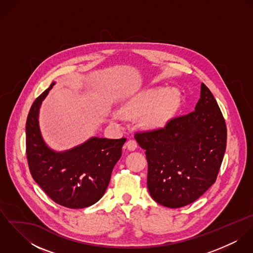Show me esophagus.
I'll use <instances>...</instances> for the list:
<instances>
[{"instance_id": "1", "label": "esophagus", "mask_w": 253, "mask_h": 253, "mask_svg": "<svg viewBox=\"0 0 253 253\" xmlns=\"http://www.w3.org/2000/svg\"><path fill=\"white\" fill-rule=\"evenodd\" d=\"M126 147L129 151H133L137 148V142L134 140V139H129L127 142H126Z\"/></svg>"}]
</instances>
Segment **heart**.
<instances>
[{
	"instance_id": "b5f03b06",
	"label": "heart",
	"mask_w": 253,
	"mask_h": 253,
	"mask_svg": "<svg viewBox=\"0 0 253 253\" xmlns=\"http://www.w3.org/2000/svg\"><path fill=\"white\" fill-rule=\"evenodd\" d=\"M180 105V93L175 89H154L143 92L133 98L125 108L129 116L144 113L145 126L161 127L173 116Z\"/></svg>"
}]
</instances>
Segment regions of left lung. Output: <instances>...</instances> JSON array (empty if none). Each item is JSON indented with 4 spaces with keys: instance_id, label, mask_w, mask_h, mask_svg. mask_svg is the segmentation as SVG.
Wrapping results in <instances>:
<instances>
[{
    "instance_id": "1",
    "label": "left lung",
    "mask_w": 253,
    "mask_h": 253,
    "mask_svg": "<svg viewBox=\"0 0 253 253\" xmlns=\"http://www.w3.org/2000/svg\"><path fill=\"white\" fill-rule=\"evenodd\" d=\"M148 162L147 187L158 204L178 209L192 204L216 181L227 142L226 123L210 88L202 84L194 111L164 127L136 131Z\"/></svg>"
}]
</instances>
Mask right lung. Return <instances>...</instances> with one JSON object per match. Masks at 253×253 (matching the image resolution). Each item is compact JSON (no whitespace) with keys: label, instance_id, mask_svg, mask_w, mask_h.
<instances>
[{"label":"right lung","instance_id":"obj_1","mask_svg":"<svg viewBox=\"0 0 253 253\" xmlns=\"http://www.w3.org/2000/svg\"><path fill=\"white\" fill-rule=\"evenodd\" d=\"M52 83L33 102L26 121V156L32 177L56 204L69 209L87 208L101 199L112 170L122 156L126 138L92 137L63 153L44 144L38 122L42 101Z\"/></svg>","mask_w":253,"mask_h":253}]
</instances>
